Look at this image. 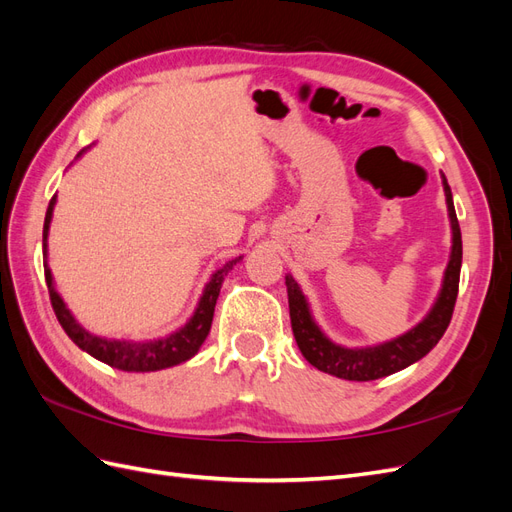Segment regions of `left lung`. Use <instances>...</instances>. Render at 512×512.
<instances>
[{
    "mask_svg": "<svg viewBox=\"0 0 512 512\" xmlns=\"http://www.w3.org/2000/svg\"><path fill=\"white\" fill-rule=\"evenodd\" d=\"M444 179V192H446V205H448V218L453 226V252L448 267L444 273V284L440 290V297L433 305L429 316L416 324L412 331L401 335L393 342H386L374 348H344L333 344L331 339L324 337V333L316 327V322L309 314L307 301L299 284L286 275V288H288V307H290V324L297 346L305 359L318 367L324 374L337 376L342 380H378L384 376H391L395 371L404 369L436 346L444 331L448 329L453 318V309L459 292V271H461V230L457 222V213L453 205V194L448 188L446 177Z\"/></svg>",
    "mask_w": 512,
    "mask_h": 512,
    "instance_id": "left-lung-1",
    "label": "left lung"
}]
</instances>
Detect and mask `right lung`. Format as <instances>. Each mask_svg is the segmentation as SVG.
<instances>
[{
    "instance_id": "right-lung-1",
    "label": "right lung",
    "mask_w": 512,
    "mask_h": 512,
    "mask_svg": "<svg viewBox=\"0 0 512 512\" xmlns=\"http://www.w3.org/2000/svg\"><path fill=\"white\" fill-rule=\"evenodd\" d=\"M55 207V196L51 198L49 209H46V218H44V232H42V247H44V256H46V235H49V224H51V215ZM241 260H228L222 269L213 273L209 284L205 286L203 297H200V303L196 307L194 316L190 322L185 324L183 329L170 333L162 339H153V342H119V339H104L98 335L87 333L79 322L72 318V314L66 309L64 301H61L59 294L55 292L53 286V277L49 267L44 265V280L46 286H49V297L53 312L61 324V329L68 333L72 342L79 346L81 350L89 352L94 359L111 365L121 371H158L179 365L183 361L192 359V356L198 352V348L203 346V342L209 335L211 329V320L215 312V301L220 297V288L224 277L228 271L237 265Z\"/></svg>"
}]
</instances>
